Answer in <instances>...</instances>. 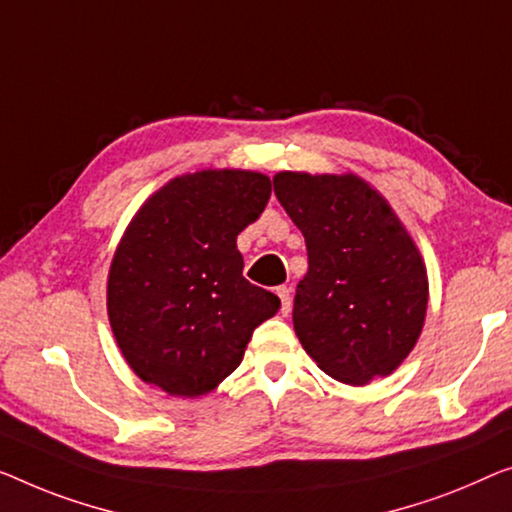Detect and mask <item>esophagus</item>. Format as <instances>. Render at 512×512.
<instances>
[{"mask_svg":"<svg viewBox=\"0 0 512 512\" xmlns=\"http://www.w3.org/2000/svg\"><path fill=\"white\" fill-rule=\"evenodd\" d=\"M278 296H280V312L282 315H289V312H292V287L287 285L278 287Z\"/></svg>","mask_w":512,"mask_h":512,"instance_id":"esophagus-1","label":"esophagus"}]
</instances>
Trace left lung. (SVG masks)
Wrapping results in <instances>:
<instances>
[{
    "label": "left lung",
    "mask_w": 512,
    "mask_h": 512,
    "mask_svg": "<svg viewBox=\"0 0 512 512\" xmlns=\"http://www.w3.org/2000/svg\"><path fill=\"white\" fill-rule=\"evenodd\" d=\"M273 190L308 248L292 312L303 349L345 384L391 375L414 349L427 308L411 236L354 174L280 172Z\"/></svg>",
    "instance_id": "1"
}]
</instances>
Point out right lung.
Wrapping results in <instances>:
<instances>
[{
	"label": "right lung",
	"mask_w": 512,
	"mask_h": 512,
	"mask_svg": "<svg viewBox=\"0 0 512 512\" xmlns=\"http://www.w3.org/2000/svg\"><path fill=\"white\" fill-rule=\"evenodd\" d=\"M269 197L264 174L207 170L172 179L137 213L110 266L108 315L142 381L183 398L209 393L276 315L280 299L243 278L236 248Z\"/></svg>",
	"instance_id": "obj_1"
}]
</instances>
